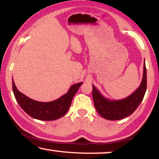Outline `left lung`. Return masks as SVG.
<instances>
[{
    "label": "left lung",
    "mask_w": 159,
    "mask_h": 159,
    "mask_svg": "<svg viewBox=\"0 0 159 159\" xmlns=\"http://www.w3.org/2000/svg\"><path fill=\"white\" fill-rule=\"evenodd\" d=\"M145 62V61H144ZM147 90V69L144 63L143 75L139 88L129 97L120 101H110L105 98L93 86V98L94 106L103 118L118 120L129 116L138 108Z\"/></svg>",
    "instance_id": "obj_1"
}]
</instances>
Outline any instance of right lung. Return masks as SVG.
<instances>
[{
	"label": "right lung",
	"instance_id": "1",
	"mask_svg": "<svg viewBox=\"0 0 159 159\" xmlns=\"http://www.w3.org/2000/svg\"><path fill=\"white\" fill-rule=\"evenodd\" d=\"M81 84V82L72 85L66 94L50 102H41L28 98L17 90L13 81L12 90L16 101L27 114L35 119L50 121L59 119L66 114L72 104V98Z\"/></svg>",
	"mask_w": 159,
	"mask_h": 159
}]
</instances>
